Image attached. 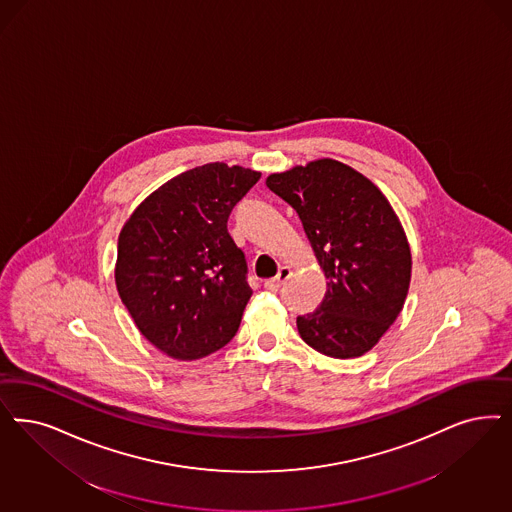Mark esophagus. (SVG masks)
<instances>
[{
  "instance_id": "esophagus-1",
  "label": "esophagus",
  "mask_w": 512,
  "mask_h": 512,
  "mask_svg": "<svg viewBox=\"0 0 512 512\" xmlns=\"http://www.w3.org/2000/svg\"><path fill=\"white\" fill-rule=\"evenodd\" d=\"M291 276V268L289 266H282L280 270H278V274H276V278H272V280H266L265 287L268 291H278L280 287H282L285 280Z\"/></svg>"
}]
</instances>
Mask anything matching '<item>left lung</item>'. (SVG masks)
Wrapping results in <instances>:
<instances>
[{
    "mask_svg": "<svg viewBox=\"0 0 512 512\" xmlns=\"http://www.w3.org/2000/svg\"><path fill=\"white\" fill-rule=\"evenodd\" d=\"M299 213L325 272L327 293L297 318L316 352L350 359L369 352L403 310L412 257L388 198L367 177L333 159L266 177Z\"/></svg>",
    "mask_w": 512,
    "mask_h": 512,
    "instance_id": "1",
    "label": "left lung"
}]
</instances>
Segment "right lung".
<instances>
[{
  "label": "right lung",
  "mask_w": 512,
  "mask_h": 512,
  "mask_svg": "<svg viewBox=\"0 0 512 512\" xmlns=\"http://www.w3.org/2000/svg\"><path fill=\"white\" fill-rule=\"evenodd\" d=\"M259 177L223 162L198 166L149 194L124 223L117 291L160 352L193 361L236 335L253 291L227 221Z\"/></svg>",
  "instance_id": "right-lung-1"
}]
</instances>
